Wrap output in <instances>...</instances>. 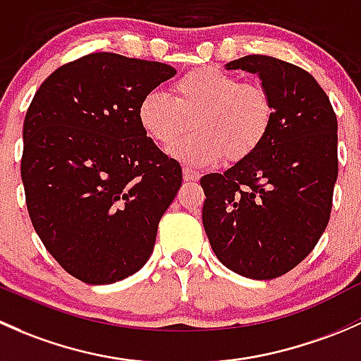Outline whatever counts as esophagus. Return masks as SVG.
<instances>
[{
	"mask_svg": "<svg viewBox=\"0 0 361 361\" xmlns=\"http://www.w3.org/2000/svg\"><path fill=\"white\" fill-rule=\"evenodd\" d=\"M182 177H184V180H188V182H195V180H198L202 176H200V172H196V170L189 169V166H184V169H182Z\"/></svg>",
	"mask_w": 361,
	"mask_h": 361,
	"instance_id": "1",
	"label": "esophagus"
}]
</instances>
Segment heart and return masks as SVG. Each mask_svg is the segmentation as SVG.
I'll return each mask as SVG.
<instances>
[{"mask_svg": "<svg viewBox=\"0 0 361 361\" xmlns=\"http://www.w3.org/2000/svg\"><path fill=\"white\" fill-rule=\"evenodd\" d=\"M173 97L151 90L137 106V120L156 146L169 149L189 132L196 133L170 151L192 169H208L224 159L254 154L269 133L273 100L262 87L241 83L217 68L189 71L173 83Z\"/></svg>", "mask_w": 361, "mask_h": 361, "instance_id": "b5f03b06", "label": "heart"}]
</instances>
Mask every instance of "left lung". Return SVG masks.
Wrapping results in <instances>:
<instances>
[{"label":"left lung","mask_w":361,"mask_h":361,"mask_svg":"<svg viewBox=\"0 0 361 361\" xmlns=\"http://www.w3.org/2000/svg\"><path fill=\"white\" fill-rule=\"evenodd\" d=\"M224 68L257 74L274 118L254 154L202 177L203 228L228 269L273 280L302 262L329 224L339 172L337 118L318 81L297 66L247 55Z\"/></svg>","instance_id":"obj_1"}]
</instances>
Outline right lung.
Listing matches in <instances>:
<instances>
[{"label":"right lung","mask_w":361,"mask_h":361,"mask_svg":"<svg viewBox=\"0 0 361 361\" xmlns=\"http://www.w3.org/2000/svg\"><path fill=\"white\" fill-rule=\"evenodd\" d=\"M176 73L90 54L54 71L29 106L20 163L29 217L55 261L85 283L125 280L153 254L182 170L146 135L137 106Z\"/></svg>","instance_id":"obj_1"}]
</instances>
